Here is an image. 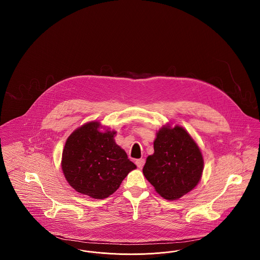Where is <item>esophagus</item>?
<instances>
[{"label":"esophagus","instance_id":"obj_1","mask_svg":"<svg viewBox=\"0 0 260 260\" xmlns=\"http://www.w3.org/2000/svg\"><path fill=\"white\" fill-rule=\"evenodd\" d=\"M136 166H137V168H139V169H142L143 168V166H144V164H145V160L144 159H138V160H136Z\"/></svg>","mask_w":260,"mask_h":260}]
</instances>
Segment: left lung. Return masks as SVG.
Instances as JSON below:
<instances>
[{"label":"left lung","mask_w":260,"mask_h":260,"mask_svg":"<svg viewBox=\"0 0 260 260\" xmlns=\"http://www.w3.org/2000/svg\"><path fill=\"white\" fill-rule=\"evenodd\" d=\"M203 170L201 150L187 131L179 125H164L142 172L162 198L176 200L196 187Z\"/></svg>","instance_id":"1"}]
</instances>
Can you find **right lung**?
<instances>
[{
	"instance_id": "right-lung-1",
	"label": "right lung",
	"mask_w": 260,
	"mask_h": 260,
	"mask_svg": "<svg viewBox=\"0 0 260 260\" xmlns=\"http://www.w3.org/2000/svg\"><path fill=\"white\" fill-rule=\"evenodd\" d=\"M99 122L78 127L67 138L61 168L70 186L83 195L105 199L121 185L136 166L115 142V131H99Z\"/></svg>"
}]
</instances>
